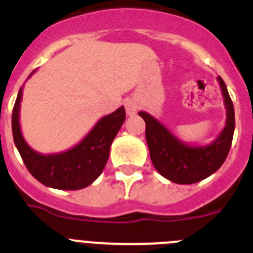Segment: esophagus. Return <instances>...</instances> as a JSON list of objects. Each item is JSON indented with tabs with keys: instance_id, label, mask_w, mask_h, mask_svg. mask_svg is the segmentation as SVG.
<instances>
[{
	"instance_id": "34e87169",
	"label": "esophagus",
	"mask_w": 253,
	"mask_h": 253,
	"mask_svg": "<svg viewBox=\"0 0 253 253\" xmlns=\"http://www.w3.org/2000/svg\"><path fill=\"white\" fill-rule=\"evenodd\" d=\"M124 106H125V111H126V114H128V115H134V114L137 113V110H138V104L131 99L125 100Z\"/></svg>"
}]
</instances>
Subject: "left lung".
Masks as SVG:
<instances>
[{"mask_svg": "<svg viewBox=\"0 0 253 253\" xmlns=\"http://www.w3.org/2000/svg\"><path fill=\"white\" fill-rule=\"evenodd\" d=\"M224 106L225 126L215 140L207 146H190L178 139L161 122L146 111H139L146 122V139L153 166L167 180L175 184H195L220 169L229 149L234 133V109L227 86L218 77Z\"/></svg>", "mask_w": 253, "mask_h": 253, "instance_id": "1", "label": "left lung"}]
</instances>
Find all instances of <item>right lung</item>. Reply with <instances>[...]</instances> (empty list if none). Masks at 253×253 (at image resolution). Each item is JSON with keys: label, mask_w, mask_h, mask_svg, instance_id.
Instances as JSON below:
<instances>
[{"label": "right lung", "mask_w": 253, "mask_h": 253, "mask_svg": "<svg viewBox=\"0 0 253 253\" xmlns=\"http://www.w3.org/2000/svg\"><path fill=\"white\" fill-rule=\"evenodd\" d=\"M21 99L22 87L13 106L12 135L15 146L31 175L45 186L59 190H80L92 184L101 175L111 143L124 123V106L101 118L77 146L62 153L42 154L31 148L22 137L19 122Z\"/></svg>", "instance_id": "obj_1"}]
</instances>
